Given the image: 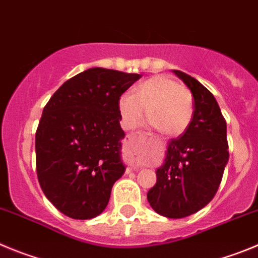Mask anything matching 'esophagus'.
Listing matches in <instances>:
<instances>
[{
  "label": "esophagus",
  "mask_w": 258,
  "mask_h": 258,
  "mask_svg": "<svg viewBox=\"0 0 258 258\" xmlns=\"http://www.w3.org/2000/svg\"><path fill=\"white\" fill-rule=\"evenodd\" d=\"M141 135H144L141 131H136V132H131V134L127 135V138L131 139V138H135V136H141Z\"/></svg>",
  "instance_id": "1"
}]
</instances>
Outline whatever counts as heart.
I'll return each instance as SVG.
<instances>
[{
	"label": "heart",
	"instance_id": "1",
	"mask_svg": "<svg viewBox=\"0 0 258 258\" xmlns=\"http://www.w3.org/2000/svg\"><path fill=\"white\" fill-rule=\"evenodd\" d=\"M146 110L150 123L166 136H178L194 114L191 92L168 76H154L119 99V113L126 127L139 123Z\"/></svg>",
	"mask_w": 258,
	"mask_h": 258
}]
</instances>
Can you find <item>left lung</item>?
<instances>
[{
	"mask_svg": "<svg viewBox=\"0 0 258 258\" xmlns=\"http://www.w3.org/2000/svg\"><path fill=\"white\" fill-rule=\"evenodd\" d=\"M194 97V114L181 136L168 141L157 184L148 191L153 210L168 219L198 212L213 199L229 161L226 120L215 96L189 74L173 71Z\"/></svg>",
	"mask_w": 258,
	"mask_h": 258,
	"instance_id": "obj_1",
	"label": "left lung"
}]
</instances>
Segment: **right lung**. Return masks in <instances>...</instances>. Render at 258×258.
Instances as JSON below:
<instances>
[{
    "mask_svg": "<svg viewBox=\"0 0 258 258\" xmlns=\"http://www.w3.org/2000/svg\"><path fill=\"white\" fill-rule=\"evenodd\" d=\"M140 74L91 68L60 86L43 108L36 131L41 189L71 219L89 220L108 206L120 159V95Z\"/></svg>",
    "mask_w": 258,
    "mask_h": 258,
    "instance_id": "obj_1",
    "label": "right lung"
}]
</instances>
